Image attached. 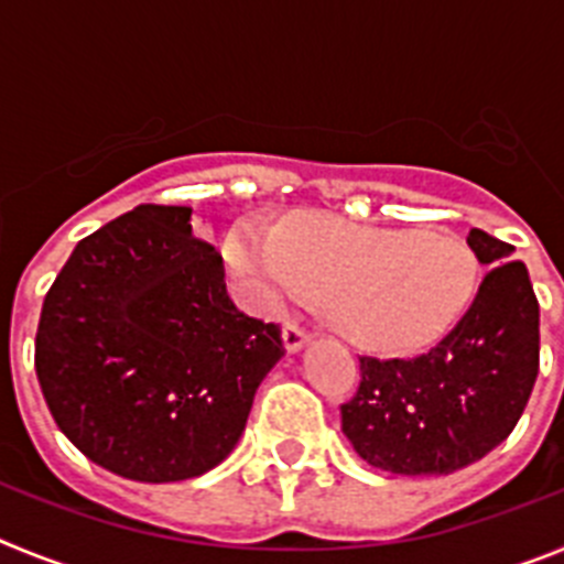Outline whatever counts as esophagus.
<instances>
[{"instance_id":"esophagus-1","label":"esophagus","mask_w":564,"mask_h":564,"mask_svg":"<svg viewBox=\"0 0 564 564\" xmlns=\"http://www.w3.org/2000/svg\"><path fill=\"white\" fill-rule=\"evenodd\" d=\"M282 341H285L288 352H296L311 341V333L302 325H296V322H285V327H282Z\"/></svg>"}]
</instances>
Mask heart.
Here are the masks:
<instances>
[{"label":"heart","instance_id":"obj_1","mask_svg":"<svg viewBox=\"0 0 564 564\" xmlns=\"http://www.w3.org/2000/svg\"><path fill=\"white\" fill-rule=\"evenodd\" d=\"M228 265L259 307L322 293L352 341L403 350L455 322L475 288V259L437 234L311 217L291 228L248 220L228 239Z\"/></svg>","mask_w":564,"mask_h":564}]
</instances>
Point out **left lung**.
Wrapping results in <instances>:
<instances>
[{"label":"left lung","instance_id":"8db88e82","mask_svg":"<svg viewBox=\"0 0 564 564\" xmlns=\"http://www.w3.org/2000/svg\"><path fill=\"white\" fill-rule=\"evenodd\" d=\"M486 265L468 311L430 350L361 356V383L341 403V432L361 460L392 475H452L500 446L540 372V302L514 246L471 228Z\"/></svg>","mask_w":564,"mask_h":564}]
</instances>
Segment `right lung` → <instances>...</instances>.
<instances>
[{
  "label": "right lung",
  "mask_w": 564,
  "mask_h": 564,
  "mask_svg": "<svg viewBox=\"0 0 564 564\" xmlns=\"http://www.w3.org/2000/svg\"><path fill=\"white\" fill-rule=\"evenodd\" d=\"M279 325L228 296L188 206H138L84 237L44 296L36 376L58 430L101 468L177 482L226 460Z\"/></svg>",
  "instance_id": "add662e5"
}]
</instances>
